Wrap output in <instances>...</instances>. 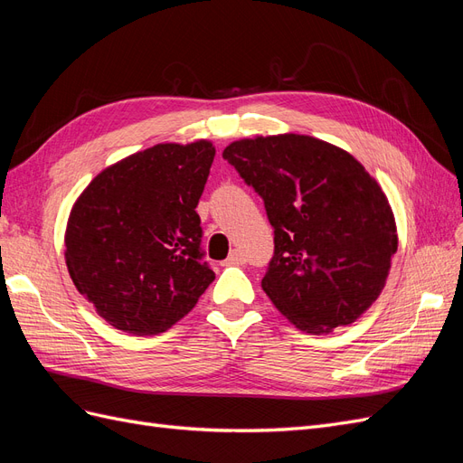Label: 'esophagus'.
I'll use <instances>...</instances> for the list:
<instances>
[{
    "label": "esophagus",
    "instance_id": "34e87169",
    "mask_svg": "<svg viewBox=\"0 0 463 463\" xmlns=\"http://www.w3.org/2000/svg\"><path fill=\"white\" fill-rule=\"evenodd\" d=\"M243 262H245L243 253H240V250H233V253H230V257L223 260L222 264L223 266H235V264H243Z\"/></svg>",
    "mask_w": 463,
    "mask_h": 463
}]
</instances>
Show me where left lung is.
Returning <instances> with one entry per match:
<instances>
[{"label":"left lung","instance_id":"obj_1","mask_svg":"<svg viewBox=\"0 0 463 463\" xmlns=\"http://www.w3.org/2000/svg\"><path fill=\"white\" fill-rule=\"evenodd\" d=\"M264 201L274 257L262 289L293 326L330 334L386 286L398 250L383 187L347 150L311 135L240 138L222 152Z\"/></svg>","mask_w":463,"mask_h":463}]
</instances>
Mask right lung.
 Listing matches in <instances>:
<instances>
[{"mask_svg": "<svg viewBox=\"0 0 463 463\" xmlns=\"http://www.w3.org/2000/svg\"><path fill=\"white\" fill-rule=\"evenodd\" d=\"M214 154L206 138L154 145L108 165L73 203L65 264L108 325L135 335L165 332L213 284L194 208Z\"/></svg>", "mask_w": 463, "mask_h": 463, "instance_id": "add662e5", "label": "right lung"}]
</instances>
